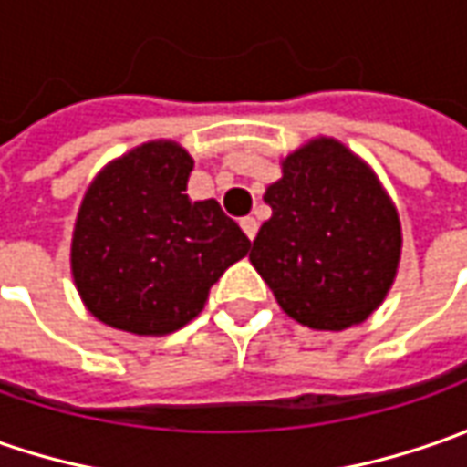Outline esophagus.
Wrapping results in <instances>:
<instances>
[{
  "label": "esophagus",
  "mask_w": 467,
  "mask_h": 467,
  "mask_svg": "<svg viewBox=\"0 0 467 467\" xmlns=\"http://www.w3.org/2000/svg\"><path fill=\"white\" fill-rule=\"evenodd\" d=\"M239 225H242V231L249 236V239H254V236H257V228H260V223H257L254 218H242Z\"/></svg>",
  "instance_id": "1"
}]
</instances>
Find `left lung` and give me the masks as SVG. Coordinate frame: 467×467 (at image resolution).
<instances>
[{
  "mask_svg": "<svg viewBox=\"0 0 467 467\" xmlns=\"http://www.w3.org/2000/svg\"><path fill=\"white\" fill-rule=\"evenodd\" d=\"M249 260L280 309L314 330L364 322L387 296L400 260V221L377 176L335 140L283 161Z\"/></svg>",
  "mask_w": 467,
  "mask_h": 467,
  "instance_id": "8db88e82",
  "label": "left lung"
}]
</instances>
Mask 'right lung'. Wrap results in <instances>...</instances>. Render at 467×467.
I'll return each mask as SVG.
<instances>
[{"label":"right lung","mask_w":467,"mask_h":467,"mask_svg":"<svg viewBox=\"0 0 467 467\" xmlns=\"http://www.w3.org/2000/svg\"><path fill=\"white\" fill-rule=\"evenodd\" d=\"M192 158L148 142L100 171L72 236V275L100 322L166 335L202 312L213 283L249 252L215 200L192 202Z\"/></svg>","instance_id":"obj_1"}]
</instances>
